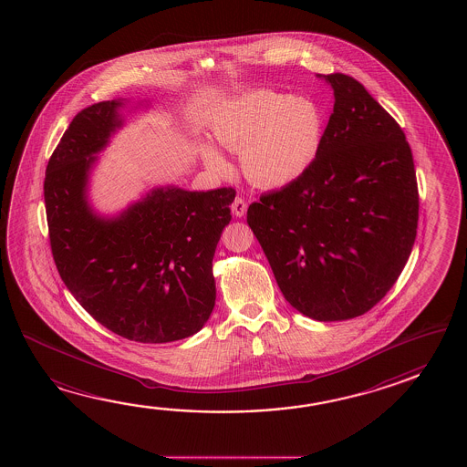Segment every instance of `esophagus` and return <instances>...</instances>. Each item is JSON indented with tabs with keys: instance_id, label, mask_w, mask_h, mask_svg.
Here are the masks:
<instances>
[{
	"instance_id": "34e87169",
	"label": "esophagus",
	"mask_w": 467,
	"mask_h": 467,
	"mask_svg": "<svg viewBox=\"0 0 467 467\" xmlns=\"http://www.w3.org/2000/svg\"><path fill=\"white\" fill-rule=\"evenodd\" d=\"M232 212H234L235 217H244L245 212H247V202L242 199V197H237V199L234 200V203H232Z\"/></svg>"
}]
</instances>
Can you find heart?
<instances>
[{
  "label": "heart",
  "mask_w": 467,
  "mask_h": 467,
  "mask_svg": "<svg viewBox=\"0 0 467 467\" xmlns=\"http://www.w3.org/2000/svg\"><path fill=\"white\" fill-rule=\"evenodd\" d=\"M210 131L223 149L240 153L242 170L260 189H284L307 173L317 160L324 133L322 111L307 97L274 89H248L215 109ZM203 163L223 173L229 161L210 143Z\"/></svg>",
  "instance_id": "1"
}]
</instances>
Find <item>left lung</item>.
<instances>
[{
	"label": "left lung",
	"instance_id": "left-lung-1",
	"mask_svg": "<svg viewBox=\"0 0 467 467\" xmlns=\"http://www.w3.org/2000/svg\"><path fill=\"white\" fill-rule=\"evenodd\" d=\"M318 77L336 101L317 160L254 202L247 222L288 304L334 322L366 314L396 284L416 240L419 193L396 119L358 79Z\"/></svg>",
	"mask_w": 467,
	"mask_h": 467
}]
</instances>
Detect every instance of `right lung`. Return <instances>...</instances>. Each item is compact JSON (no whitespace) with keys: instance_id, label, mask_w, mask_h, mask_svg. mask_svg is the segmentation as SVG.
<instances>
[{"instance_id":"obj_1","label":"right lung","mask_w":467,"mask_h":467,"mask_svg":"<svg viewBox=\"0 0 467 467\" xmlns=\"http://www.w3.org/2000/svg\"><path fill=\"white\" fill-rule=\"evenodd\" d=\"M127 99L81 109L45 177L51 254L65 285L103 327L143 344L197 334L215 306L212 260L235 190H150L115 217L88 202L99 151L123 127Z\"/></svg>"}]
</instances>
